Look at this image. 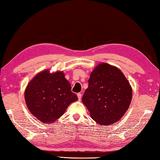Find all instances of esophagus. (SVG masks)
<instances>
[{"label":"esophagus","mask_w":160,"mask_h":160,"mask_svg":"<svg viewBox=\"0 0 160 160\" xmlns=\"http://www.w3.org/2000/svg\"><path fill=\"white\" fill-rule=\"evenodd\" d=\"M77 96H78V100H80L81 98H82V93H78L77 94Z\"/></svg>","instance_id":"obj_1"}]
</instances>
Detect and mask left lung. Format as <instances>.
<instances>
[{"label": "left lung", "instance_id": "obj_1", "mask_svg": "<svg viewBox=\"0 0 160 160\" xmlns=\"http://www.w3.org/2000/svg\"><path fill=\"white\" fill-rule=\"evenodd\" d=\"M82 98L91 118L102 126L115 123L128 110L132 88L117 67L102 63L90 75Z\"/></svg>", "mask_w": 160, "mask_h": 160}]
</instances>
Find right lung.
Segmentation results:
<instances>
[{
	"mask_svg": "<svg viewBox=\"0 0 160 160\" xmlns=\"http://www.w3.org/2000/svg\"><path fill=\"white\" fill-rule=\"evenodd\" d=\"M29 111L44 123L55 122L64 114L67 108L78 100L71 91V84L62 71L50 73L45 70L30 81L25 92Z\"/></svg>",
	"mask_w": 160,
	"mask_h": 160,
	"instance_id": "1",
	"label": "right lung"
}]
</instances>
